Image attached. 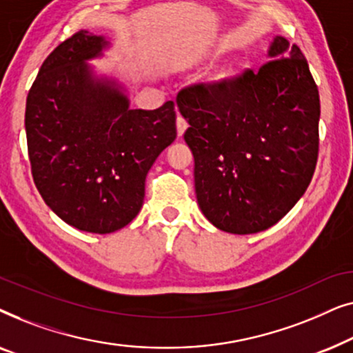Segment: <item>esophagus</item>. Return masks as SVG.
<instances>
[{"label": "esophagus", "instance_id": "1", "mask_svg": "<svg viewBox=\"0 0 353 353\" xmlns=\"http://www.w3.org/2000/svg\"><path fill=\"white\" fill-rule=\"evenodd\" d=\"M188 128V122L185 119L181 117V115H178L176 117V132H178V137H183V133L186 132Z\"/></svg>", "mask_w": 353, "mask_h": 353}]
</instances>
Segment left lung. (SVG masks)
<instances>
[{"instance_id": "8db88e82", "label": "left lung", "mask_w": 353, "mask_h": 353, "mask_svg": "<svg viewBox=\"0 0 353 353\" xmlns=\"http://www.w3.org/2000/svg\"><path fill=\"white\" fill-rule=\"evenodd\" d=\"M257 72L185 86L197 204L216 228L252 234L278 223L316 167L320 94L297 45L276 37Z\"/></svg>"}]
</instances>
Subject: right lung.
Here are the masks:
<instances>
[{"mask_svg": "<svg viewBox=\"0 0 353 353\" xmlns=\"http://www.w3.org/2000/svg\"><path fill=\"white\" fill-rule=\"evenodd\" d=\"M108 45L88 30L62 41L41 64L26 105L38 192L65 223L98 234L138 215L149 168L176 138L173 101L130 109L112 80L94 79L86 61Z\"/></svg>", "mask_w": 353, "mask_h": 353, "instance_id": "1", "label": "right lung"}]
</instances>
